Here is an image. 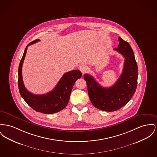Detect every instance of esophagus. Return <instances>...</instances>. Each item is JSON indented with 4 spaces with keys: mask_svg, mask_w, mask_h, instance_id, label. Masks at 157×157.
Returning <instances> with one entry per match:
<instances>
[{
    "mask_svg": "<svg viewBox=\"0 0 157 157\" xmlns=\"http://www.w3.org/2000/svg\"><path fill=\"white\" fill-rule=\"evenodd\" d=\"M79 70H80V71L83 74V73H85L86 71V70H87V67H86V66L85 65H81L79 66Z\"/></svg>",
    "mask_w": 157,
    "mask_h": 157,
    "instance_id": "34e87169",
    "label": "esophagus"
}]
</instances>
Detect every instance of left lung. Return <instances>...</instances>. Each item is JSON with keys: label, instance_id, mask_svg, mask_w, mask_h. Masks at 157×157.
<instances>
[{"label": "left lung", "instance_id": "1", "mask_svg": "<svg viewBox=\"0 0 157 157\" xmlns=\"http://www.w3.org/2000/svg\"><path fill=\"white\" fill-rule=\"evenodd\" d=\"M119 44L114 48L125 58L122 74L117 81L110 88H105L88 74L83 76L87 84L88 93L93 105L105 111H114L130 101L136 91L138 69L135 56L129 43L120 37Z\"/></svg>", "mask_w": 157, "mask_h": 157}]
</instances>
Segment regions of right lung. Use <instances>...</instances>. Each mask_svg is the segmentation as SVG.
<instances>
[{
    "label": "right lung",
    "instance_id": "obj_1",
    "mask_svg": "<svg viewBox=\"0 0 157 157\" xmlns=\"http://www.w3.org/2000/svg\"><path fill=\"white\" fill-rule=\"evenodd\" d=\"M38 41L39 40H36L28 44L20 61L18 68L19 91L22 98L33 109L44 114H53L63 110L67 105L74 83L82 76V73L79 70L66 72L61 78L55 88L46 94L36 95L29 92L25 88L22 80V64L28 46Z\"/></svg>",
    "mask_w": 157,
    "mask_h": 157
}]
</instances>
